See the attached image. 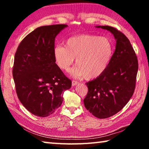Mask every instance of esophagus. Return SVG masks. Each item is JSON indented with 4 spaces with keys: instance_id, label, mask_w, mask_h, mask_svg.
Instances as JSON below:
<instances>
[{
    "instance_id": "esophagus-1",
    "label": "esophagus",
    "mask_w": 149,
    "mask_h": 149,
    "mask_svg": "<svg viewBox=\"0 0 149 149\" xmlns=\"http://www.w3.org/2000/svg\"><path fill=\"white\" fill-rule=\"evenodd\" d=\"M72 86H75V85H77V84H79V82L76 81H72Z\"/></svg>"
}]
</instances>
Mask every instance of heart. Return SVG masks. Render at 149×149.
Segmentation results:
<instances>
[{
    "label": "heart",
    "mask_w": 149,
    "mask_h": 149,
    "mask_svg": "<svg viewBox=\"0 0 149 149\" xmlns=\"http://www.w3.org/2000/svg\"><path fill=\"white\" fill-rule=\"evenodd\" d=\"M112 54V46L106 37L93 35H79L68 39L65 47L53 48L54 62L58 67L67 71L75 59V66L70 71L74 77L94 79L103 74Z\"/></svg>",
    "instance_id": "heart-1"
}]
</instances>
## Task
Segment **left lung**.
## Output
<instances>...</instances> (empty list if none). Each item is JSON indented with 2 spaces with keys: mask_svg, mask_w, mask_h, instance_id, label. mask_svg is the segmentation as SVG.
<instances>
[{
  "mask_svg": "<svg viewBox=\"0 0 149 149\" xmlns=\"http://www.w3.org/2000/svg\"><path fill=\"white\" fill-rule=\"evenodd\" d=\"M110 31L116 41V49L103 74L86 83L85 107L100 119L112 116L129 102L134 93L138 61L125 35L110 26H95Z\"/></svg>",
  "mask_w": 149,
  "mask_h": 149,
  "instance_id": "1",
  "label": "left lung"
}]
</instances>
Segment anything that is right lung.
<instances>
[{
    "label": "right lung",
    "instance_id": "obj_1",
    "mask_svg": "<svg viewBox=\"0 0 149 149\" xmlns=\"http://www.w3.org/2000/svg\"><path fill=\"white\" fill-rule=\"evenodd\" d=\"M57 24L39 27L20 42L14 56L13 77L19 101L35 116L45 118L61 106L62 94L72 81L54 62L56 35L67 27Z\"/></svg>",
    "mask_w": 149,
    "mask_h": 149
}]
</instances>
